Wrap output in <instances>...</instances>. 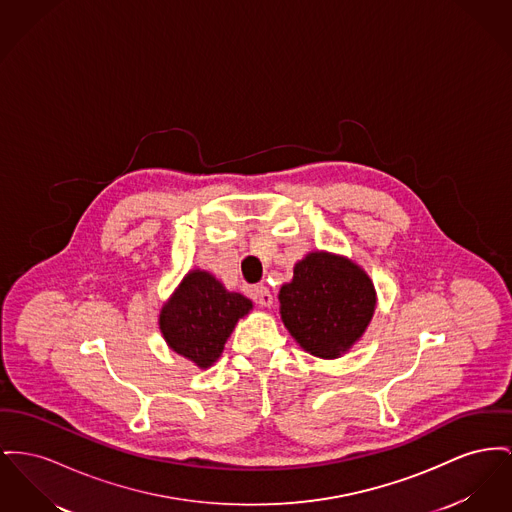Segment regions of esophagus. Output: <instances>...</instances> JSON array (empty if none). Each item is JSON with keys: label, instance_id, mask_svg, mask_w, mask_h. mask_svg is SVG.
<instances>
[{"label": "esophagus", "instance_id": "34e87169", "mask_svg": "<svg viewBox=\"0 0 512 512\" xmlns=\"http://www.w3.org/2000/svg\"><path fill=\"white\" fill-rule=\"evenodd\" d=\"M253 300L259 305H265V307H271L272 305V294L271 290L267 286H255L253 288Z\"/></svg>", "mask_w": 512, "mask_h": 512}]
</instances>
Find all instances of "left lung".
I'll list each match as a JSON object with an SVG mask.
<instances>
[{"label":"left lung","instance_id":"obj_1","mask_svg":"<svg viewBox=\"0 0 512 512\" xmlns=\"http://www.w3.org/2000/svg\"><path fill=\"white\" fill-rule=\"evenodd\" d=\"M280 315L301 348L338 358L369 325L375 288L358 265L331 253H309L278 294Z\"/></svg>","mask_w":512,"mask_h":512}]
</instances>
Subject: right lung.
<instances>
[{
    "instance_id": "1",
    "label": "right lung",
    "mask_w": 512,
    "mask_h": 512,
    "mask_svg": "<svg viewBox=\"0 0 512 512\" xmlns=\"http://www.w3.org/2000/svg\"><path fill=\"white\" fill-rule=\"evenodd\" d=\"M251 307V301L224 290L209 272H189L160 313V331L174 352L209 367Z\"/></svg>"
}]
</instances>
